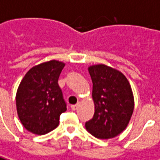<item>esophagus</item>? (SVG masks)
Returning <instances> with one entry per match:
<instances>
[{
	"instance_id": "esophagus-1",
	"label": "esophagus",
	"mask_w": 160,
	"mask_h": 160,
	"mask_svg": "<svg viewBox=\"0 0 160 160\" xmlns=\"http://www.w3.org/2000/svg\"><path fill=\"white\" fill-rule=\"evenodd\" d=\"M79 106H80V103H77V104H74V105H72L71 108L72 110H76L79 108Z\"/></svg>"
}]
</instances>
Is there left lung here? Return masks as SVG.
Returning <instances> with one entry per match:
<instances>
[{"instance_id": "left-lung-1", "label": "left lung", "mask_w": 160, "mask_h": 160, "mask_svg": "<svg viewBox=\"0 0 160 160\" xmlns=\"http://www.w3.org/2000/svg\"><path fill=\"white\" fill-rule=\"evenodd\" d=\"M88 72L94 115L86 129L97 138H115L125 130L134 110L131 87L121 72L105 65L89 66Z\"/></svg>"}]
</instances>
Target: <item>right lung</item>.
Listing matches in <instances>:
<instances>
[{
    "label": "right lung",
    "instance_id": "obj_1",
    "mask_svg": "<svg viewBox=\"0 0 160 160\" xmlns=\"http://www.w3.org/2000/svg\"><path fill=\"white\" fill-rule=\"evenodd\" d=\"M65 64L51 60L27 72L16 92L17 114L26 130L44 135L57 128L66 103L58 80Z\"/></svg>",
    "mask_w": 160,
    "mask_h": 160
}]
</instances>
